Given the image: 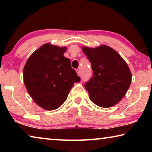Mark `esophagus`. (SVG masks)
Masks as SVG:
<instances>
[{
  "mask_svg": "<svg viewBox=\"0 0 152 152\" xmlns=\"http://www.w3.org/2000/svg\"><path fill=\"white\" fill-rule=\"evenodd\" d=\"M76 72H77V74H78V76H80L81 75V72H80V69H78V70H76Z\"/></svg>",
  "mask_w": 152,
  "mask_h": 152,
  "instance_id": "34e87169",
  "label": "esophagus"
}]
</instances>
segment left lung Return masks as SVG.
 Wrapping results in <instances>:
<instances>
[{
    "label": "left lung",
    "instance_id": "obj_1",
    "mask_svg": "<svg viewBox=\"0 0 152 152\" xmlns=\"http://www.w3.org/2000/svg\"><path fill=\"white\" fill-rule=\"evenodd\" d=\"M91 63L92 76L84 84L91 101L104 108L118 103L129 89L132 73L125 60L109 46L83 48Z\"/></svg>",
    "mask_w": 152,
    "mask_h": 152
}]
</instances>
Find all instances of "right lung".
Returning <instances> with one entry per match:
<instances>
[{"label": "right lung", "instance_id": "1", "mask_svg": "<svg viewBox=\"0 0 152 152\" xmlns=\"http://www.w3.org/2000/svg\"><path fill=\"white\" fill-rule=\"evenodd\" d=\"M66 48L43 45L27 61L23 70L25 87L36 103L48 110L62 104L75 82L80 81L71 61L64 56Z\"/></svg>", "mask_w": 152, "mask_h": 152}]
</instances>
